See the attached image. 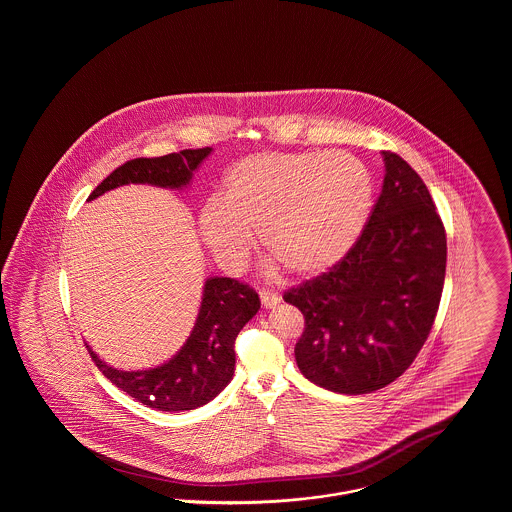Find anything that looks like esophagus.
I'll list each match as a JSON object with an SVG mask.
<instances>
[{"instance_id":"obj_1","label":"esophagus","mask_w":512,"mask_h":512,"mask_svg":"<svg viewBox=\"0 0 512 512\" xmlns=\"http://www.w3.org/2000/svg\"><path fill=\"white\" fill-rule=\"evenodd\" d=\"M261 301L267 309H272L282 301V295L278 292H270V290H261Z\"/></svg>"}]
</instances>
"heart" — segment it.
<instances>
[{
	"label": "heart",
	"mask_w": 512,
	"mask_h": 512,
	"mask_svg": "<svg viewBox=\"0 0 512 512\" xmlns=\"http://www.w3.org/2000/svg\"><path fill=\"white\" fill-rule=\"evenodd\" d=\"M372 199L365 165L343 151H267L236 161L199 232L226 267H240L259 232L268 253L297 276L334 267L355 244Z\"/></svg>",
	"instance_id": "heart-1"
}]
</instances>
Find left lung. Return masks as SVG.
<instances>
[{"label": "left lung", "instance_id": "1", "mask_svg": "<svg viewBox=\"0 0 512 512\" xmlns=\"http://www.w3.org/2000/svg\"><path fill=\"white\" fill-rule=\"evenodd\" d=\"M384 184L361 238L338 265L284 295L305 317L301 374L363 395L399 378L428 338L445 280L447 240L432 195L407 161L382 151Z\"/></svg>", "mask_w": 512, "mask_h": 512}]
</instances>
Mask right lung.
Wrapping results in <instances>:
<instances>
[{"instance_id": "obj_1", "label": "right lung", "mask_w": 512, "mask_h": 512, "mask_svg": "<svg viewBox=\"0 0 512 512\" xmlns=\"http://www.w3.org/2000/svg\"><path fill=\"white\" fill-rule=\"evenodd\" d=\"M211 151L213 147L184 149L165 157L126 161L99 184L88 201L128 184L184 190ZM259 309V295L249 286L232 278L211 276L203 284L188 340L163 365L119 370L101 361L88 343L86 347L103 376L136 401L155 411H192L215 399L230 384L236 368L234 341Z\"/></svg>"}]
</instances>
